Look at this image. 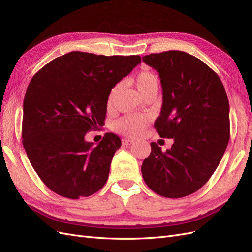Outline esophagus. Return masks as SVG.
<instances>
[{
	"mask_svg": "<svg viewBox=\"0 0 252 252\" xmlns=\"http://www.w3.org/2000/svg\"><path fill=\"white\" fill-rule=\"evenodd\" d=\"M122 142H123V145H125V146H129V145H131V144H133V143H134V141H133V140H131V139H127V138H125V139L122 140Z\"/></svg>",
	"mask_w": 252,
	"mask_h": 252,
	"instance_id": "obj_1",
	"label": "esophagus"
}]
</instances>
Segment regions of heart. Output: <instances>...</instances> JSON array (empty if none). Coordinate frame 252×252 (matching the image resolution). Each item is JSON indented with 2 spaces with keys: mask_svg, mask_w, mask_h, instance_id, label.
<instances>
[{
  "mask_svg": "<svg viewBox=\"0 0 252 252\" xmlns=\"http://www.w3.org/2000/svg\"><path fill=\"white\" fill-rule=\"evenodd\" d=\"M135 85L139 89L141 94L148 93L152 89L158 88V79L157 75L151 71H142L135 78ZM118 87H114L111 90L109 100L113 97ZM148 124V118L142 114H128L121 118L114 124V129L122 134L136 136L143 132V130Z\"/></svg>",
  "mask_w": 252,
  "mask_h": 252,
  "instance_id": "1",
  "label": "heart"
}]
</instances>
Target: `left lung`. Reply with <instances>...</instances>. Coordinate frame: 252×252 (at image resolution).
Returning a JSON list of instances; mask_svg holds the SVG:
<instances>
[{"instance_id":"left-lung-1","label":"left lung","mask_w":252,"mask_h":252,"mask_svg":"<svg viewBox=\"0 0 252 252\" xmlns=\"http://www.w3.org/2000/svg\"><path fill=\"white\" fill-rule=\"evenodd\" d=\"M143 61L158 72L163 89L155 128L173 139L165 152L150 144L143 179L156 193L179 199L203 187L222 159L230 136L229 102L218 74L187 52L151 53Z\"/></svg>"}]
</instances>
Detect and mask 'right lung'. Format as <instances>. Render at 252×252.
<instances>
[{
	"label": "right lung",
	"mask_w": 252,
	"mask_h": 252,
	"mask_svg": "<svg viewBox=\"0 0 252 252\" xmlns=\"http://www.w3.org/2000/svg\"><path fill=\"white\" fill-rule=\"evenodd\" d=\"M141 63L140 56L71 51L37 71L23 104V146L53 192L79 199L107 182L121 140L106 133L96 146L85 135L104 125L111 89Z\"/></svg>",
	"instance_id": "right-lung-1"
}]
</instances>
